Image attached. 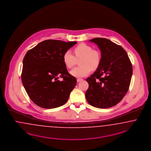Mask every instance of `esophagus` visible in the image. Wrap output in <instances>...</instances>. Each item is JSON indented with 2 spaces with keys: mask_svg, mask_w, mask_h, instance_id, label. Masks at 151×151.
<instances>
[{
  "mask_svg": "<svg viewBox=\"0 0 151 151\" xmlns=\"http://www.w3.org/2000/svg\"><path fill=\"white\" fill-rule=\"evenodd\" d=\"M83 81V79L82 78H77V81L78 82H80V81Z\"/></svg>",
  "mask_w": 151,
  "mask_h": 151,
  "instance_id": "obj_1",
  "label": "esophagus"
}]
</instances>
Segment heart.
I'll return each instance as SVG.
<instances>
[{"label": "heart", "instance_id": "1", "mask_svg": "<svg viewBox=\"0 0 151 151\" xmlns=\"http://www.w3.org/2000/svg\"><path fill=\"white\" fill-rule=\"evenodd\" d=\"M75 55L68 50L63 55V62L68 68H72L79 60L80 66L76 67L70 73L76 78H83L88 75L91 70L98 68L101 61L100 53L85 43H81L74 48Z\"/></svg>", "mask_w": 151, "mask_h": 151}]
</instances>
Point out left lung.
I'll return each instance as SVG.
<instances>
[{"label":"left lung","instance_id":"obj_1","mask_svg":"<svg viewBox=\"0 0 151 151\" xmlns=\"http://www.w3.org/2000/svg\"><path fill=\"white\" fill-rule=\"evenodd\" d=\"M98 46L101 61L96 71L86 79L89 88L86 99L91 105L108 109L120 102L129 90L133 68L126 51L107 39L89 40Z\"/></svg>","mask_w":151,"mask_h":151}]
</instances>
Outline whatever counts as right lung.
<instances>
[{
  "instance_id": "right-lung-1",
  "label": "right lung",
  "mask_w": 151,
  "mask_h": 151,
  "mask_svg": "<svg viewBox=\"0 0 151 151\" xmlns=\"http://www.w3.org/2000/svg\"><path fill=\"white\" fill-rule=\"evenodd\" d=\"M76 43L49 39L25 54L22 82L31 100L38 106L54 109L67 102L77 81L68 73L63 55ZM60 77L63 78L62 81Z\"/></svg>"
}]
</instances>
